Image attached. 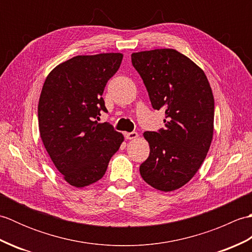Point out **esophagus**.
Wrapping results in <instances>:
<instances>
[{
  "label": "esophagus",
  "mask_w": 252,
  "mask_h": 252,
  "mask_svg": "<svg viewBox=\"0 0 252 252\" xmlns=\"http://www.w3.org/2000/svg\"><path fill=\"white\" fill-rule=\"evenodd\" d=\"M126 140H135V138L138 137L137 132H129V133H126L125 134Z\"/></svg>",
  "instance_id": "1"
}]
</instances>
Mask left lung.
<instances>
[{"label":"left lung","instance_id":"left-lung-1","mask_svg":"<svg viewBox=\"0 0 252 252\" xmlns=\"http://www.w3.org/2000/svg\"><path fill=\"white\" fill-rule=\"evenodd\" d=\"M154 109H163L164 129L144 132L149 156L140 167L143 180L154 189H181L199 170L210 148L215 98L202 69L173 49L133 53Z\"/></svg>","mask_w":252,"mask_h":252}]
</instances>
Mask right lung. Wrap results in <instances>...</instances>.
I'll list each match as a JSON object with an SVG mask.
<instances>
[{
  "mask_svg": "<svg viewBox=\"0 0 252 252\" xmlns=\"http://www.w3.org/2000/svg\"><path fill=\"white\" fill-rule=\"evenodd\" d=\"M123 54L79 55L57 65L41 91L37 119L41 140L56 169L71 186H89L103 178L125 137L109 123L101 97L119 69Z\"/></svg>",
  "mask_w": 252,
  "mask_h": 252,
  "instance_id": "right-lung-1",
  "label": "right lung"
}]
</instances>
